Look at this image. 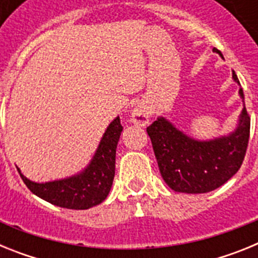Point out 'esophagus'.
I'll list each match as a JSON object with an SVG mask.
<instances>
[{"mask_svg": "<svg viewBox=\"0 0 258 258\" xmlns=\"http://www.w3.org/2000/svg\"><path fill=\"white\" fill-rule=\"evenodd\" d=\"M132 121L136 125L145 126L150 121V111L145 104H138L132 112Z\"/></svg>", "mask_w": 258, "mask_h": 258, "instance_id": "1", "label": "esophagus"}]
</instances>
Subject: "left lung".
<instances>
[{"label":"left lung","instance_id":"8db88e82","mask_svg":"<svg viewBox=\"0 0 258 258\" xmlns=\"http://www.w3.org/2000/svg\"><path fill=\"white\" fill-rule=\"evenodd\" d=\"M213 51H221L214 47ZM232 79L239 83L235 72ZM244 99L243 90H239ZM250 117L243 108L236 131L213 141H195L168 120L159 117L147 127L161 177L177 192L204 194L216 190L240 169L249 140Z\"/></svg>","mask_w":258,"mask_h":258}]
</instances>
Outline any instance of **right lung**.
<instances>
[{
	"label": "right lung",
	"instance_id": "1",
	"mask_svg": "<svg viewBox=\"0 0 258 258\" xmlns=\"http://www.w3.org/2000/svg\"><path fill=\"white\" fill-rule=\"evenodd\" d=\"M122 132L120 117L107 127L99 147L84 172L59 181L36 183L20 173L23 182L32 192L54 206L68 209H89L101 204L108 195L115 177L116 147Z\"/></svg>",
	"mask_w": 258,
	"mask_h": 258
}]
</instances>
